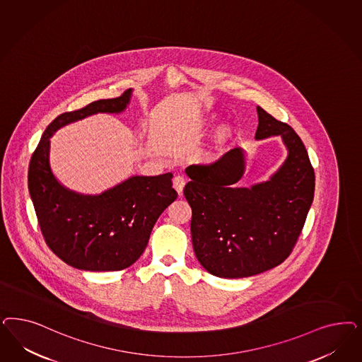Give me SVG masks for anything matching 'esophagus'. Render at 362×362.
I'll list each match as a JSON object with an SVG mask.
<instances>
[{
	"mask_svg": "<svg viewBox=\"0 0 362 362\" xmlns=\"http://www.w3.org/2000/svg\"><path fill=\"white\" fill-rule=\"evenodd\" d=\"M173 187H175V192L178 193V196H182L184 187H185V180H184V177H181V175L175 177V180H173Z\"/></svg>",
	"mask_w": 362,
	"mask_h": 362,
	"instance_id": "obj_1",
	"label": "esophagus"
}]
</instances>
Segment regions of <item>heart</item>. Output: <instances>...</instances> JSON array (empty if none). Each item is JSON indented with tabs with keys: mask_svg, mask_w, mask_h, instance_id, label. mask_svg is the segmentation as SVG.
Masks as SVG:
<instances>
[{
	"mask_svg": "<svg viewBox=\"0 0 362 362\" xmlns=\"http://www.w3.org/2000/svg\"><path fill=\"white\" fill-rule=\"evenodd\" d=\"M233 137V130L229 127H222V128L217 130L216 136H214V141H213V145L210 148L209 151L206 153H204L202 156V161L204 163H214L216 160H218L221 157L222 153L226 151L229 142L232 141Z\"/></svg>",
	"mask_w": 362,
	"mask_h": 362,
	"instance_id": "1",
	"label": "heart"
}]
</instances>
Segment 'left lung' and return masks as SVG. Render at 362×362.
<instances>
[{
    "mask_svg": "<svg viewBox=\"0 0 362 362\" xmlns=\"http://www.w3.org/2000/svg\"><path fill=\"white\" fill-rule=\"evenodd\" d=\"M256 140L280 136L288 157L268 181L235 184L245 173L244 149L217 163L190 165L184 194L192 208V243L199 264L221 279L256 276L284 262L303 230L315 197V170L288 124L257 106Z\"/></svg>",
    "mask_w": 362,
    "mask_h": 362,
    "instance_id": "left-lung-1",
    "label": "left lung"
}]
</instances>
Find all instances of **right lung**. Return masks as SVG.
Instances as JSON below:
<instances>
[{
    "label": "right lung",
    "mask_w": 362,
    "mask_h": 362,
    "mask_svg": "<svg viewBox=\"0 0 362 362\" xmlns=\"http://www.w3.org/2000/svg\"><path fill=\"white\" fill-rule=\"evenodd\" d=\"M133 89L117 98L59 115L45 129L29 165V193L52 252L73 268L113 272L133 265L148 245L153 226L175 199L172 173L132 175L100 194L64 187L50 166V137L59 129L97 113L118 115Z\"/></svg>",
    "instance_id": "obj_1"
}]
</instances>
